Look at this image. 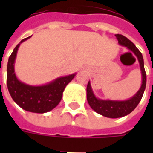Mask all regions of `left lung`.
Returning a JSON list of instances; mask_svg holds the SVG:
<instances>
[{"label":"left lung","instance_id":"obj_1","mask_svg":"<svg viewBox=\"0 0 153 153\" xmlns=\"http://www.w3.org/2000/svg\"><path fill=\"white\" fill-rule=\"evenodd\" d=\"M115 37L118 40V43L120 45L127 47L138 58L142 74V84L139 90L129 99L125 101H114V100H102L97 98L93 93L90 81L88 82L87 86L88 102L93 111L108 118H120L131 113L141 101L147 82V76L144 70V62L141 52L135 47L134 44L130 40H128L126 37L121 34H115Z\"/></svg>","mask_w":153,"mask_h":153}]
</instances>
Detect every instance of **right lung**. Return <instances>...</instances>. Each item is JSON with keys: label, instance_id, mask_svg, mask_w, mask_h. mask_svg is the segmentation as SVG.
<instances>
[{"label": "right lung", "instance_id": "add662e5", "mask_svg": "<svg viewBox=\"0 0 153 153\" xmlns=\"http://www.w3.org/2000/svg\"><path fill=\"white\" fill-rule=\"evenodd\" d=\"M25 38L15 47L9 58L7 65V88L15 102L27 111L33 113H46L54 109L62 98L65 88L73 79L76 74L59 77L49 83L33 86L18 79L15 73V61L20 44L28 40Z\"/></svg>", "mask_w": 153, "mask_h": 153}]
</instances>
